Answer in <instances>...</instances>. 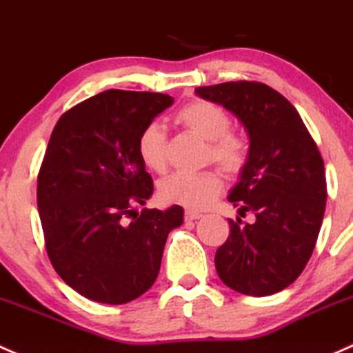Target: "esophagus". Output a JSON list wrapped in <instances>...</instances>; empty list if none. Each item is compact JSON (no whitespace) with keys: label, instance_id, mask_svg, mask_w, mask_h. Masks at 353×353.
I'll use <instances>...</instances> for the list:
<instances>
[{"label":"esophagus","instance_id":"esophagus-1","mask_svg":"<svg viewBox=\"0 0 353 353\" xmlns=\"http://www.w3.org/2000/svg\"><path fill=\"white\" fill-rule=\"evenodd\" d=\"M203 216V213H199V211H192V210H188L186 213H184V218H186L188 221H194V220H199V218Z\"/></svg>","mask_w":353,"mask_h":353}]
</instances>
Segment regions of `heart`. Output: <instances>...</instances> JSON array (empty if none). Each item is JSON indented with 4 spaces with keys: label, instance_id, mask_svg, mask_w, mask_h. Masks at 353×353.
Returning a JSON list of instances; mask_svg holds the SVG:
<instances>
[{
    "label": "heart",
    "instance_id": "heart-1",
    "mask_svg": "<svg viewBox=\"0 0 353 353\" xmlns=\"http://www.w3.org/2000/svg\"><path fill=\"white\" fill-rule=\"evenodd\" d=\"M183 127L208 140L206 159L213 161L230 176H236L248 161V143L240 133L230 130L228 113L216 103L198 99L188 103L176 114ZM140 161L147 169L162 174L167 169V137L162 125L150 123L137 140ZM223 189V179L216 170L196 174L177 172L159 184V194L167 203L192 210L206 208Z\"/></svg>",
    "mask_w": 353,
    "mask_h": 353
}]
</instances>
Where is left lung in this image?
<instances>
[{"instance_id":"8db88e82","label":"left lung","mask_w":353,"mask_h":353,"mask_svg":"<svg viewBox=\"0 0 353 353\" xmlns=\"http://www.w3.org/2000/svg\"><path fill=\"white\" fill-rule=\"evenodd\" d=\"M196 94L232 111L250 147L228 201L255 214L228 220L230 235L214 255L220 279L247 296H270L294 283L316 245L326 205L325 164L294 106L255 81L196 88Z\"/></svg>"}]
</instances>
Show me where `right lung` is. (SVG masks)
Instances as JSON below:
<instances>
[{"label":"right lung","instance_id":"obj_1","mask_svg":"<svg viewBox=\"0 0 353 353\" xmlns=\"http://www.w3.org/2000/svg\"><path fill=\"white\" fill-rule=\"evenodd\" d=\"M174 98L108 89L65 111L37 177V205L55 272L96 303L125 304L157 279L183 208L137 211L154 192L137 140Z\"/></svg>","mask_w":353,"mask_h":353}]
</instances>
